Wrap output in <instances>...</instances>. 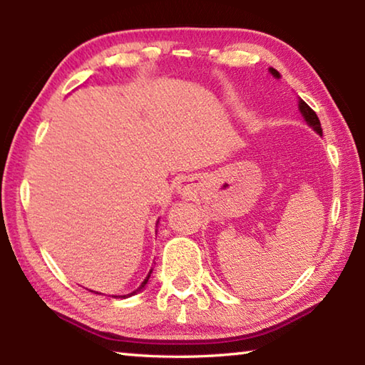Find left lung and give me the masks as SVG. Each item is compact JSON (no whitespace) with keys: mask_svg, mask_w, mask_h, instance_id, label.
Segmentation results:
<instances>
[{"mask_svg":"<svg viewBox=\"0 0 365 365\" xmlns=\"http://www.w3.org/2000/svg\"><path fill=\"white\" fill-rule=\"evenodd\" d=\"M270 73L274 77H277V78H280V73L277 72L275 69H272L270 67ZM299 103V110H301V114L304 115V119H306V122L309 123V125H311L314 130H316L319 135H322V128H320V120H319V117H317V114L314 113V110L307 106V104L302 101V100H299L298 101Z\"/></svg>","mask_w":365,"mask_h":365,"instance_id":"obj_1","label":"left lung"}]
</instances>
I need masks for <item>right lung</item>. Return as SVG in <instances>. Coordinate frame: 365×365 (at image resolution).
Instances as JSON below:
<instances>
[{
	"label": "right lung",
	"instance_id": "add662e5",
	"mask_svg": "<svg viewBox=\"0 0 365 365\" xmlns=\"http://www.w3.org/2000/svg\"><path fill=\"white\" fill-rule=\"evenodd\" d=\"M151 272H153V269L150 270V274H148V277H146V279H145V282L143 283H141V285L137 288V289H135V292L133 293H137V292H140V289L141 288H143L145 285H146V283H148V280H150V275H151ZM133 293H130V294H133ZM130 294H127V296H130ZM127 296L125 294H123V296H119V298H127ZM114 298H117V296H114Z\"/></svg>",
	"mask_w": 365,
	"mask_h": 365
}]
</instances>
